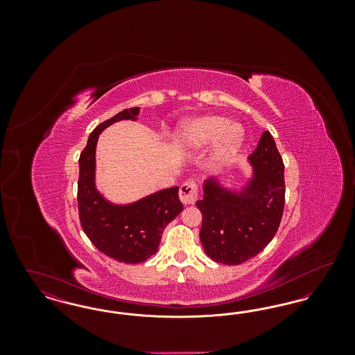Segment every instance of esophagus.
Wrapping results in <instances>:
<instances>
[{"instance_id": "obj_1", "label": "esophagus", "mask_w": 355, "mask_h": 355, "mask_svg": "<svg viewBox=\"0 0 355 355\" xmlns=\"http://www.w3.org/2000/svg\"><path fill=\"white\" fill-rule=\"evenodd\" d=\"M198 198V186L194 181H186L180 187V200L185 205H191Z\"/></svg>"}]
</instances>
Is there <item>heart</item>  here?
I'll use <instances>...</instances> for the list:
<instances>
[{"label": "heart", "mask_w": 355, "mask_h": 355, "mask_svg": "<svg viewBox=\"0 0 355 355\" xmlns=\"http://www.w3.org/2000/svg\"><path fill=\"white\" fill-rule=\"evenodd\" d=\"M227 125V119L216 116L187 121L177 135V144L182 149H200L220 135L217 158L227 161L241 148L243 139V132L239 126Z\"/></svg>", "instance_id": "heart-1"}]
</instances>
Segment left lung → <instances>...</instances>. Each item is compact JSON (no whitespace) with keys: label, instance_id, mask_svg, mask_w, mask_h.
<instances>
[{"label":"left lung","instance_id":"8db88e82","mask_svg":"<svg viewBox=\"0 0 355 355\" xmlns=\"http://www.w3.org/2000/svg\"><path fill=\"white\" fill-rule=\"evenodd\" d=\"M254 178L238 196L214 182L203 185L200 238L216 262L241 265L261 253L275 236L285 207V165L270 132L250 155Z\"/></svg>","mask_w":355,"mask_h":355}]
</instances>
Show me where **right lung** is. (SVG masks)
<instances>
[{"instance_id":"1","label":"right lung","mask_w":355,"mask_h":355,"mask_svg":"<svg viewBox=\"0 0 355 355\" xmlns=\"http://www.w3.org/2000/svg\"><path fill=\"white\" fill-rule=\"evenodd\" d=\"M137 114L138 107H130L100 123L89 135L78 159L77 202L83 230L101 253L123 263H139L155 254L165 227L184 209L178 186L126 206L112 205L97 191L94 170L98 135L109 125L121 119H135Z\"/></svg>"}]
</instances>
